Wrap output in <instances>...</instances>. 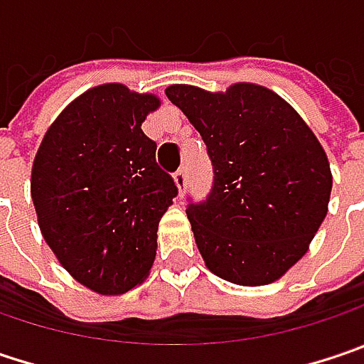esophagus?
I'll list each match as a JSON object with an SVG mask.
<instances>
[{"label":"esophagus","mask_w":364,"mask_h":364,"mask_svg":"<svg viewBox=\"0 0 364 364\" xmlns=\"http://www.w3.org/2000/svg\"><path fill=\"white\" fill-rule=\"evenodd\" d=\"M173 182H176V186H178V193L182 195L184 193V188H186V169L180 168L176 173H173Z\"/></svg>","instance_id":"obj_1"}]
</instances>
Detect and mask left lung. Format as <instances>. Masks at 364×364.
<instances>
[{
    "instance_id": "8db88e82",
    "label": "left lung",
    "mask_w": 364,
    "mask_h": 364,
    "mask_svg": "<svg viewBox=\"0 0 364 364\" xmlns=\"http://www.w3.org/2000/svg\"><path fill=\"white\" fill-rule=\"evenodd\" d=\"M166 95L200 132L215 171L207 200L186 209L207 269L238 286L279 279L327 215L333 178L319 139L261 85H171Z\"/></svg>"
}]
</instances>
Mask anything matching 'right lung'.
Returning a JSON list of instances; mask_svg holds the SVG:
<instances>
[{"mask_svg":"<svg viewBox=\"0 0 364 364\" xmlns=\"http://www.w3.org/2000/svg\"><path fill=\"white\" fill-rule=\"evenodd\" d=\"M159 105L157 95L119 82L92 87L47 128L33 161L45 242L78 284L103 296L149 277L159 221L178 195L141 128Z\"/></svg>","mask_w":364,"mask_h":364,"instance_id":"right-lung-1","label":"right lung"}]
</instances>
